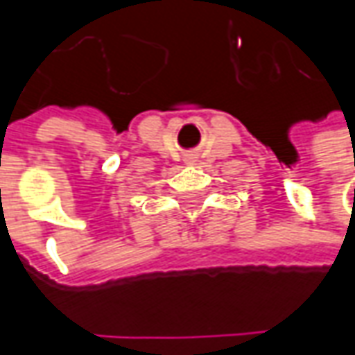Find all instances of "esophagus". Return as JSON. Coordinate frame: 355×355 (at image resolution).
<instances>
[{
  "instance_id": "obj_1",
  "label": "esophagus",
  "mask_w": 355,
  "mask_h": 355,
  "mask_svg": "<svg viewBox=\"0 0 355 355\" xmlns=\"http://www.w3.org/2000/svg\"><path fill=\"white\" fill-rule=\"evenodd\" d=\"M191 162H193V157H189V164H191Z\"/></svg>"
}]
</instances>
